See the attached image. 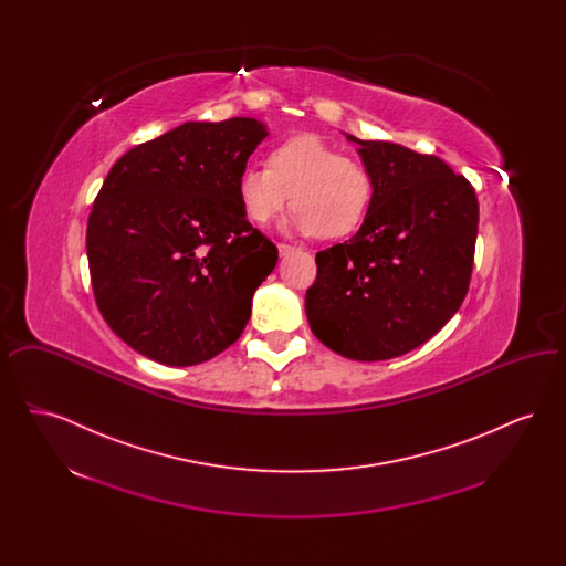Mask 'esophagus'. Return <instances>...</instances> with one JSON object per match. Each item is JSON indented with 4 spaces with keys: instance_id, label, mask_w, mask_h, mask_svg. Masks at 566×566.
<instances>
[{
    "instance_id": "esophagus-1",
    "label": "esophagus",
    "mask_w": 566,
    "mask_h": 566,
    "mask_svg": "<svg viewBox=\"0 0 566 566\" xmlns=\"http://www.w3.org/2000/svg\"><path fill=\"white\" fill-rule=\"evenodd\" d=\"M277 250H280V256H286V254L295 252V248L289 245V243H277Z\"/></svg>"
}]
</instances>
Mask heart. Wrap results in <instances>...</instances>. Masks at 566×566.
<instances>
[{
	"mask_svg": "<svg viewBox=\"0 0 566 566\" xmlns=\"http://www.w3.org/2000/svg\"><path fill=\"white\" fill-rule=\"evenodd\" d=\"M245 216L265 224L289 199L293 224L323 240L360 227L374 201V178L365 163L344 157L318 135H296L271 148L268 167H245L238 180Z\"/></svg>",
	"mask_w": 566,
	"mask_h": 566,
	"instance_id": "heart-1",
	"label": "heart"
}]
</instances>
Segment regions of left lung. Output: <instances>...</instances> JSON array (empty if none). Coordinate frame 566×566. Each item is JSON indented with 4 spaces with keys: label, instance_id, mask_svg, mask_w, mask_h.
Here are the masks:
<instances>
[{
    "label": "left lung",
    "instance_id": "left-lung-1",
    "mask_svg": "<svg viewBox=\"0 0 566 566\" xmlns=\"http://www.w3.org/2000/svg\"><path fill=\"white\" fill-rule=\"evenodd\" d=\"M346 137L371 171L374 201L352 240L316 254L305 314L326 348L388 360L429 342L462 305L480 206L471 182L439 157Z\"/></svg>",
    "mask_w": 566,
    "mask_h": 566
}]
</instances>
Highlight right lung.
<instances>
[{
  "mask_svg": "<svg viewBox=\"0 0 566 566\" xmlns=\"http://www.w3.org/2000/svg\"><path fill=\"white\" fill-rule=\"evenodd\" d=\"M265 137L256 118L185 123L112 165L88 216L86 256L104 321L135 352L189 367L240 339L277 263L238 195Z\"/></svg>",
  "mask_w": 566,
  "mask_h": 566,
  "instance_id": "1",
  "label": "right lung"
}]
</instances>
